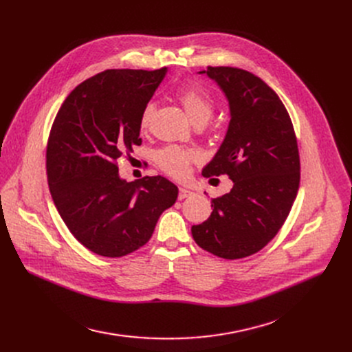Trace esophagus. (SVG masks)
I'll use <instances>...</instances> for the list:
<instances>
[{
	"instance_id": "34e87169",
	"label": "esophagus",
	"mask_w": 352,
	"mask_h": 352,
	"mask_svg": "<svg viewBox=\"0 0 352 352\" xmlns=\"http://www.w3.org/2000/svg\"><path fill=\"white\" fill-rule=\"evenodd\" d=\"M192 195V191L184 188V187H179V191H178V199H186L188 197Z\"/></svg>"
}]
</instances>
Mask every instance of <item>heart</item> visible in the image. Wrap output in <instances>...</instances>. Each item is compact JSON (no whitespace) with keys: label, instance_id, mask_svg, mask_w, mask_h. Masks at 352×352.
Returning <instances> with one entry per match:
<instances>
[{"label":"heart","instance_id":"b5f03b06","mask_svg":"<svg viewBox=\"0 0 352 352\" xmlns=\"http://www.w3.org/2000/svg\"><path fill=\"white\" fill-rule=\"evenodd\" d=\"M178 100L182 104L184 109L195 124H207L214 113V101L207 94V92L198 85H186L178 92ZM155 104L153 101L148 102L141 114V128H148L154 116ZM197 154L194 151L184 150L177 145L164 146L155 154V161L160 165V168L178 179L186 178L190 171V164L197 161Z\"/></svg>","mask_w":352,"mask_h":352}]
</instances>
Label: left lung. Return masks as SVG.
<instances>
[{"mask_svg":"<svg viewBox=\"0 0 352 352\" xmlns=\"http://www.w3.org/2000/svg\"><path fill=\"white\" fill-rule=\"evenodd\" d=\"M228 101L223 144L202 175L227 174L228 194L211 201L212 212L192 226L195 243L217 256L238 260L264 248L287 219L300 188V154L291 118L275 91L254 74L208 67Z\"/></svg>","mask_w":352,"mask_h":352,"instance_id":"left-lung-1","label":"left lung"}]
</instances>
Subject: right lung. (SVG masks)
Instances as JSON below:
<instances>
[{"instance_id": "right-lung-1", "label": "right lung", "mask_w": 352, "mask_h": 352, "mask_svg": "<svg viewBox=\"0 0 352 352\" xmlns=\"http://www.w3.org/2000/svg\"><path fill=\"white\" fill-rule=\"evenodd\" d=\"M166 68L107 69L80 84L63 102L47 146V177L55 207L71 234L102 256L134 252L151 238L178 188L161 175L128 182L117 161L141 145L144 107Z\"/></svg>"}]
</instances>
